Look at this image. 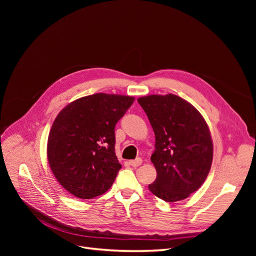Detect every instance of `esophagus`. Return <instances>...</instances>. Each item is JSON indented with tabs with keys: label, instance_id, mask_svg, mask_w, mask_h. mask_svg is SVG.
Listing matches in <instances>:
<instances>
[{
	"label": "esophagus",
	"instance_id": "1",
	"mask_svg": "<svg viewBox=\"0 0 256 256\" xmlns=\"http://www.w3.org/2000/svg\"><path fill=\"white\" fill-rule=\"evenodd\" d=\"M129 164H130L131 166L136 168V166L142 164V159H141V158H136V159H134V160H130V161H129Z\"/></svg>",
	"mask_w": 256,
	"mask_h": 256
}]
</instances>
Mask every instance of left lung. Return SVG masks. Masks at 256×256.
I'll return each mask as SVG.
<instances>
[{
	"label": "left lung",
	"instance_id": "1",
	"mask_svg": "<svg viewBox=\"0 0 256 256\" xmlns=\"http://www.w3.org/2000/svg\"><path fill=\"white\" fill-rule=\"evenodd\" d=\"M156 136L152 162L157 178L148 186L166 202L188 198L205 182L212 162V141L203 116L173 94L138 99Z\"/></svg>",
	"mask_w": 256,
	"mask_h": 256
}]
</instances>
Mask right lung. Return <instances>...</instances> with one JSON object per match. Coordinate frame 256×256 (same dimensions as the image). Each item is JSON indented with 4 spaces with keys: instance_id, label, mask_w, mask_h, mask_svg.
<instances>
[{
    "instance_id": "obj_1",
    "label": "right lung",
    "mask_w": 256,
    "mask_h": 256,
    "mask_svg": "<svg viewBox=\"0 0 256 256\" xmlns=\"http://www.w3.org/2000/svg\"><path fill=\"white\" fill-rule=\"evenodd\" d=\"M134 98L98 94L74 100L54 120L48 160L54 176L76 198H92L111 188L122 166L115 154V125Z\"/></svg>"
}]
</instances>
